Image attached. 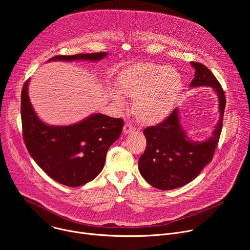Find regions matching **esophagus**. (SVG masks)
I'll list each match as a JSON object with an SVG mask.
<instances>
[{"label": "esophagus", "mask_w": 250, "mask_h": 250, "mask_svg": "<svg viewBox=\"0 0 250 250\" xmlns=\"http://www.w3.org/2000/svg\"><path fill=\"white\" fill-rule=\"evenodd\" d=\"M133 131H134V127L132 126L131 124H129V123L125 124V125H124V133L127 134V133H130V132H133Z\"/></svg>", "instance_id": "esophagus-1"}]
</instances>
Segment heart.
I'll use <instances>...</instances> for the list:
<instances>
[{
	"instance_id": "1",
	"label": "heart",
	"mask_w": 250,
	"mask_h": 250,
	"mask_svg": "<svg viewBox=\"0 0 250 250\" xmlns=\"http://www.w3.org/2000/svg\"><path fill=\"white\" fill-rule=\"evenodd\" d=\"M120 91L127 97L136 98L133 111L142 122L152 124L163 120L174 108L183 82L179 73L169 66L146 63L136 64L121 74ZM114 103L121 109L126 106L124 97L112 92Z\"/></svg>"
}]
</instances>
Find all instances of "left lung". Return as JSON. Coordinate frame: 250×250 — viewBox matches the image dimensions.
<instances>
[{"instance_id": "left-lung-1", "label": "left lung", "mask_w": 250, "mask_h": 250, "mask_svg": "<svg viewBox=\"0 0 250 250\" xmlns=\"http://www.w3.org/2000/svg\"><path fill=\"white\" fill-rule=\"evenodd\" d=\"M191 65L195 69V77L190 87H211L219 97V123L207 140H191L180 125L176 108L163 122L144 130L147 146L139 157L138 169L146 181L159 190L176 189L194 180L211 161L221 136L226 108L225 92L204 64L192 61Z\"/></svg>"}]
</instances>
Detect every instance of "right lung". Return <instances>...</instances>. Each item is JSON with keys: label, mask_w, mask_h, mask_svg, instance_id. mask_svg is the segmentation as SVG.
<instances>
[{"label": "right lung", "mask_w": 250, "mask_h": 250, "mask_svg": "<svg viewBox=\"0 0 250 250\" xmlns=\"http://www.w3.org/2000/svg\"><path fill=\"white\" fill-rule=\"evenodd\" d=\"M108 53L57 55L48 61H98ZM29 79L21 90V124L25 146L37 164L56 182L79 187L104 168L110 146L120 137L124 121L94 114L71 125H49L35 114L28 98Z\"/></svg>", "instance_id": "add662e5"}]
</instances>
